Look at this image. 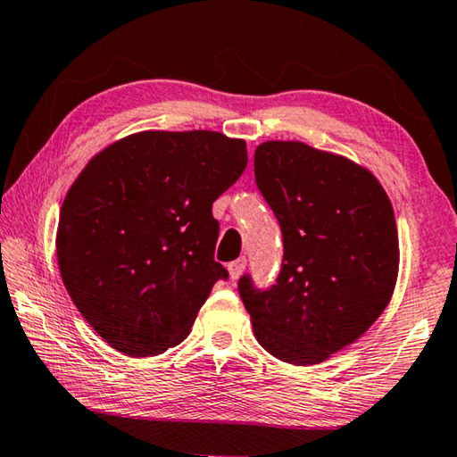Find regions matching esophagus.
I'll list each match as a JSON object with an SVG mask.
<instances>
[{"label": "esophagus", "mask_w": 457, "mask_h": 457, "mask_svg": "<svg viewBox=\"0 0 457 457\" xmlns=\"http://www.w3.org/2000/svg\"><path fill=\"white\" fill-rule=\"evenodd\" d=\"M228 270H229L231 280H237V278L242 276L244 270H245V258H237V260H234V262H229Z\"/></svg>", "instance_id": "1"}]
</instances>
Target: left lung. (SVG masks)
<instances>
[{
  "label": "left lung",
  "instance_id": "8db88e82",
  "mask_svg": "<svg viewBox=\"0 0 457 457\" xmlns=\"http://www.w3.org/2000/svg\"><path fill=\"white\" fill-rule=\"evenodd\" d=\"M256 185L282 231L276 282H237L253 335L276 359L316 365L345 349L389 304L399 270L391 201L367 169L304 143L268 141Z\"/></svg>",
  "mask_w": 457,
  "mask_h": 457
}]
</instances>
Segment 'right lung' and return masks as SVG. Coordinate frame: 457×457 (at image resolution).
<instances>
[{
    "label": "right lung",
    "mask_w": 457,
    "mask_h": 457,
    "mask_svg": "<svg viewBox=\"0 0 457 457\" xmlns=\"http://www.w3.org/2000/svg\"><path fill=\"white\" fill-rule=\"evenodd\" d=\"M247 165L213 130H145L106 146L62 204L56 253L84 319L112 349L153 357L187 338L228 270L212 205Z\"/></svg>",
    "instance_id": "add662e5"
}]
</instances>
